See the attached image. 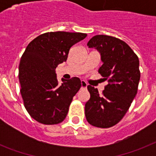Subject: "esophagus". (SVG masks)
<instances>
[{
  "instance_id": "1",
  "label": "esophagus",
  "mask_w": 156,
  "mask_h": 156,
  "mask_svg": "<svg viewBox=\"0 0 156 156\" xmlns=\"http://www.w3.org/2000/svg\"><path fill=\"white\" fill-rule=\"evenodd\" d=\"M87 83L85 81H81V88H87Z\"/></svg>"
}]
</instances>
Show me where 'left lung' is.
<instances>
[{
	"mask_svg": "<svg viewBox=\"0 0 156 156\" xmlns=\"http://www.w3.org/2000/svg\"><path fill=\"white\" fill-rule=\"evenodd\" d=\"M87 46L100 52L103 65L99 73L108 85L102 95L97 88L87 86L90 97L85 104L86 118L91 126L109 128L123 118L137 95L139 60L126 42L112 36L95 35Z\"/></svg>",
	"mask_w": 156,
	"mask_h": 156,
	"instance_id": "left-lung-1",
	"label": "left lung"
}]
</instances>
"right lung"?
Segmentation results:
<instances>
[{
  "instance_id": "1",
  "label": "right lung",
  "mask_w": 156,
  "mask_h": 156,
  "mask_svg": "<svg viewBox=\"0 0 156 156\" xmlns=\"http://www.w3.org/2000/svg\"><path fill=\"white\" fill-rule=\"evenodd\" d=\"M78 32H47L27 45L21 57L18 78L24 106L30 116L44 125L62 122L73 97L81 87L77 77L61 78L59 84L56 68L66 61L70 48L87 37Z\"/></svg>"
}]
</instances>
